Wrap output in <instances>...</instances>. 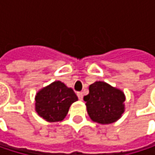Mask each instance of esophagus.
<instances>
[{
  "instance_id": "esophagus-1",
  "label": "esophagus",
  "mask_w": 155,
  "mask_h": 155,
  "mask_svg": "<svg viewBox=\"0 0 155 155\" xmlns=\"http://www.w3.org/2000/svg\"><path fill=\"white\" fill-rule=\"evenodd\" d=\"M77 96L80 101H81V100H82V96H83V95H82V92H81V91H79V92H77Z\"/></svg>"
}]
</instances>
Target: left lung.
<instances>
[{
	"label": "left lung",
	"instance_id": "8db88e82",
	"mask_svg": "<svg viewBox=\"0 0 155 155\" xmlns=\"http://www.w3.org/2000/svg\"><path fill=\"white\" fill-rule=\"evenodd\" d=\"M83 100L90 117L99 124H111L120 118L125 111L124 92L104 81L91 84L89 94Z\"/></svg>",
	"mask_w": 155,
	"mask_h": 155
}]
</instances>
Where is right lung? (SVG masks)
Here are the masks:
<instances>
[{"label":"right lung","mask_w":155,"mask_h":155,"mask_svg":"<svg viewBox=\"0 0 155 155\" xmlns=\"http://www.w3.org/2000/svg\"><path fill=\"white\" fill-rule=\"evenodd\" d=\"M37 113L48 122L62 121L67 115L70 106L78 101L73 89L56 81L41 89L36 95Z\"/></svg>","instance_id":"add662e5"}]
</instances>
